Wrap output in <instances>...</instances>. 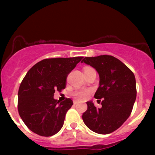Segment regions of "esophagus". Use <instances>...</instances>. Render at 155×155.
<instances>
[{"label": "esophagus", "mask_w": 155, "mask_h": 155, "mask_svg": "<svg viewBox=\"0 0 155 155\" xmlns=\"http://www.w3.org/2000/svg\"><path fill=\"white\" fill-rule=\"evenodd\" d=\"M78 103V101H75H75H73V104H77Z\"/></svg>", "instance_id": "1"}]
</instances>
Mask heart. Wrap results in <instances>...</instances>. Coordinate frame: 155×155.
Listing matches in <instances>:
<instances>
[{"instance_id":"1","label":"heart","mask_w":155,"mask_h":155,"mask_svg":"<svg viewBox=\"0 0 155 155\" xmlns=\"http://www.w3.org/2000/svg\"><path fill=\"white\" fill-rule=\"evenodd\" d=\"M90 68H85L84 69ZM91 94L90 90H82L76 91L73 93V96L75 99H78V100H84L87 98L89 95Z\"/></svg>"}]
</instances>
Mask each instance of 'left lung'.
Segmentation results:
<instances>
[{"label": "left lung", "mask_w": 155, "mask_h": 155, "mask_svg": "<svg viewBox=\"0 0 155 155\" xmlns=\"http://www.w3.org/2000/svg\"><path fill=\"white\" fill-rule=\"evenodd\" d=\"M82 63L96 69L99 86L94 97L101 108L87 101V109L82 114L84 124L99 134H109L122 126L132 112L136 99L134 74L124 63L109 55L85 57Z\"/></svg>", "instance_id": "left-lung-1"}]
</instances>
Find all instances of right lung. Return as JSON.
Returning a JSON list of instances; mask_svg holds the SVG:
<instances>
[{"label":"right lung","mask_w":155,"mask_h":155,"mask_svg":"<svg viewBox=\"0 0 155 155\" xmlns=\"http://www.w3.org/2000/svg\"><path fill=\"white\" fill-rule=\"evenodd\" d=\"M82 58L44 59L27 72L19 88L18 109L29 130L45 137L61 130L73 102L69 98L54 99L55 91L65 88L68 75Z\"/></svg>","instance_id":"right-lung-1"}]
</instances>
